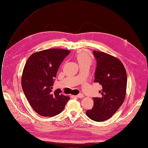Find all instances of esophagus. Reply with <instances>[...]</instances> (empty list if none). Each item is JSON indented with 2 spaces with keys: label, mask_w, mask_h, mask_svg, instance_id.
I'll return each mask as SVG.
<instances>
[{
  "label": "esophagus",
  "mask_w": 148,
  "mask_h": 148,
  "mask_svg": "<svg viewBox=\"0 0 148 148\" xmlns=\"http://www.w3.org/2000/svg\"><path fill=\"white\" fill-rule=\"evenodd\" d=\"M84 96V95L82 94V93H80V94H79V95H77L75 96L76 97H79V98H83Z\"/></svg>",
  "instance_id": "34e87169"
}]
</instances>
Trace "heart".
I'll return each mask as SVG.
<instances>
[{"label":"heart","mask_w":148,"mask_h":148,"mask_svg":"<svg viewBox=\"0 0 148 148\" xmlns=\"http://www.w3.org/2000/svg\"><path fill=\"white\" fill-rule=\"evenodd\" d=\"M76 60L79 63L80 66H82L85 65L90 66L92 61L90 53L85 51L79 52L76 56Z\"/></svg>","instance_id":"obj_1"}]
</instances>
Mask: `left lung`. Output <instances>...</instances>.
<instances>
[{
	"mask_svg": "<svg viewBox=\"0 0 148 148\" xmlns=\"http://www.w3.org/2000/svg\"><path fill=\"white\" fill-rule=\"evenodd\" d=\"M97 65L95 82L102 89L100 97H93L94 106L86 112L95 121H103L112 117L124 102L126 92L127 74L119 59L102 52L93 51Z\"/></svg>",
	"mask_w": 148,
	"mask_h": 148,
	"instance_id": "1",
	"label": "left lung"
}]
</instances>
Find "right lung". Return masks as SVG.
Masks as SVG:
<instances>
[{"mask_svg": "<svg viewBox=\"0 0 148 148\" xmlns=\"http://www.w3.org/2000/svg\"><path fill=\"white\" fill-rule=\"evenodd\" d=\"M69 53L62 49H46L31 55L25 64L22 87L31 107L41 116L57 115L69 100L60 89H52L60 66Z\"/></svg>", "mask_w": 148, "mask_h": 148, "instance_id": "right-lung-1", "label": "right lung"}]
</instances>
